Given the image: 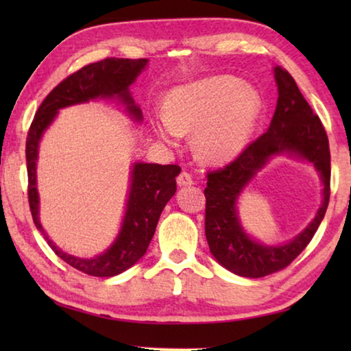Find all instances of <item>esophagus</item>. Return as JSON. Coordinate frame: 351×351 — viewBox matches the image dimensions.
Here are the masks:
<instances>
[{
    "label": "esophagus",
    "mask_w": 351,
    "mask_h": 351,
    "mask_svg": "<svg viewBox=\"0 0 351 351\" xmlns=\"http://www.w3.org/2000/svg\"><path fill=\"white\" fill-rule=\"evenodd\" d=\"M176 182L180 187H187V186H192L193 180H192V176H190V173H187V171H181V173L176 178Z\"/></svg>",
    "instance_id": "esophagus-1"
}]
</instances>
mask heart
Instances as JSON below:
<instances>
[{
    "mask_svg": "<svg viewBox=\"0 0 351 351\" xmlns=\"http://www.w3.org/2000/svg\"><path fill=\"white\" fill-rule=\"evenodd\" d=\"M261 97L254 86L232 75H215L178 86L154 130L170 145L195 132L193 147L212 164L232 161L245 150L257 127Z\"/></svg>",
    "mask_w": 351,
    "mask_h": 351,
    "instance_id": "obj_1",
    "label": "heart"
}]
</instances>
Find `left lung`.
I'll list each match as a JSON object with an SVG mask.
<instances>
[{
    "instance_id": "left-lung-1",
    "label": "left lung",
    "mask_w": 351,
    "mask_h": 351,
    "mask_svg": "<svg viewBox=\"0 0 351 351\" xmlns=\"http://www.w3.org/2000/svg\"><path fill=\"white\" fill-rule=\"evenodd\" d=\"M277 106L268 132L246 147L234 162L207 173L206 239L213 257L237 276L258 278L280 271L311 241L325 217L330 199V147L325 128L302 96L288 71L274 68ZM274 156H288L313 164L323 180V204L313 221L283 245H265L241 226L236 203L254 175Z\"/></svg>"
}]
</instances>
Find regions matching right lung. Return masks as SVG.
Wrapping results in <instances>:
<instances>
[{
  "label": "right lung",
  "instance_id": "add662e5",
  "mask_svg": "<svg viewBox=\"0 0 351 351\" xmlns=\"http://www.w3.org/2000/svg\"><path fill=\"white\" fill-rule=\"evenodd\" d=\"M148 64L147 58H105L97 63L83 66L77 73L66 77L47 94L35 114L26 139L27 162V195L34 223L45 235L47 245L58 257L69 266L94 277H112L127 271L144 257L147 247L156 230L158 219L165 204L176 192V180L180 165H159L148 162H134L130 171V189L125 204V215L119 229L116 240L110 247L93 258L75 257L63 252L45 232L40 223V197L37 190V161L38 147L43 134L58 111L71 105L86 104L97 99H117L125 112L136 122H142V111L134 104L130 85Z\"/></svg>",
  "mask_w": 351,
  "mask_h": 351
}]
</instances>
